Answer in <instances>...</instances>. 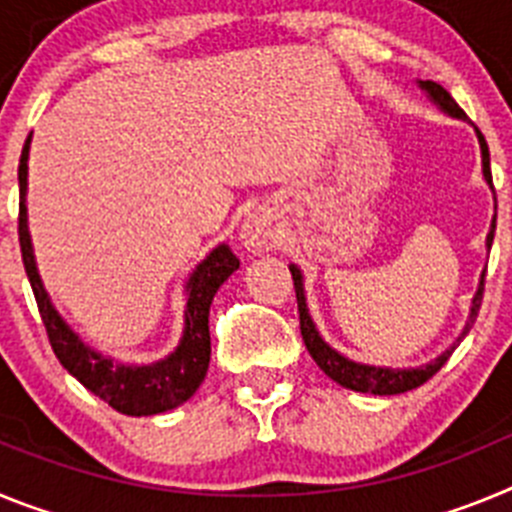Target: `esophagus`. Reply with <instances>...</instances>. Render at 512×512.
I'll return each instance as SVG.
<instances>
[{"label":"esophagus","instance_id":"esophagus-1","mask_svg":"<svg viewBox=\"0 0 512 512\" xmlns=\"http://www.w3.org/2000/svg\"><path fill=\"white\" fill-rule=\"evenodd\" d=\"M241 243L251 253H266L279 246V228L269 210H256L241 225Z\"/></svg>","mask_w":512,"mask_h":512}]
</instances>
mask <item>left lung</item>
<instances>
[{
    "label": "left lung",
    "mask_w": 512,
    "mask_h": 512,
    "mask_svg": "<svg viewBox=\"0 0 512 512\" xmlns=\"http://www.w3.org/2000/svg\"><path fill=\"white\" fill-rule=\"evenodd\" d=\"M418 87L423 89L425 97L431 99V102L436 104V107L443 112V115L456 117V120H467L464 110H461L459 104L454 102V97H451V94L446 92V89H443L441 84H436V81H418ZM474 130H477V128H474ZM477 140H479V153H482V176H485V182L490 184V189H492L490 148H487L485 135L479 133V130H477ZM492 200H495V189H492ZM495 217L497 215H492L490 233H487V241H485L487 251H490L492 238H495ZM289 271H292V279H295L302 341H305L307 351H310V356H312V359H315V364H318L320 369H323V372L328 374L330 379H333V382H338V384H341V387H346V390L369 392V395H402V392H410V390H415V387H420V384L428 382V379H431L433 374H436L438 369H441V366L446 364V361H449V356L454 354V348L459 346V343L464 341V336H467L469 330H472L474 318H477V312H479V305H482V289H485V271H482V277H479L477 292H474L472 302H469L467 323H464V328H461L459 338H456V341L451 343V346L446 348V351H443V354H438L436 359H431V361H428V364L408 366V369H392V366L361 364V361L348 359V356H343L341 351H336V348L330 346V343L325 341L323 336H320L318 325H315V320H312L310 310H307L305 277H302L300 266L289 264Z\"/></svg>",
    "instance_id": "1"
}]
</instances>
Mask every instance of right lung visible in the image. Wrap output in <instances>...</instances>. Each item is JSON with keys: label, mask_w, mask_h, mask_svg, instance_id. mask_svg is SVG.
<instances>
[{"label": "right lung", "mask_w": 512, "mask_h": 512, "mask_svg": "<svg viewBox=\"0 0 512 512\" xmlns=\"http://www.w3.org/2000/svg\"><path fill=\"white\" fill-rule=\"evenodd\" d=\"M30 140L27 135L22 146L17 179H20V248L22 264H25L27 279L33 287L35 302H38L40 318H43L48 341L53 354L63 364L71 377L79 379L89 392L104 400L107 405L122 415H158L166 410L179 408L182 402L197 392L210 366V305L212 297L225 279L233 274L241 261L235 259L228 243L212 248L200 264L194 266L184 284V330L176 348L164 359L151 364H122L115 356L102 354L61 318V312L45 292L43 279L38 274L33 253V238L27 228V158H30Z\"/></svg>", "instance_id": "add662e5"}]
</instances>
